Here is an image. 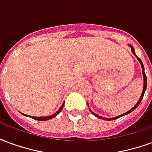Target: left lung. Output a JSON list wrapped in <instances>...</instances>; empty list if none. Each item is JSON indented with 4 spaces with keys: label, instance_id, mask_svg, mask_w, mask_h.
Segmentation results:
<instances>
[{
    "label": "left lung",
    "instance_id": "left-lung-1",
    "mask_svg": "<svg viewBox=\"0 0 152 152\" xmlns=\"http://www.w3.org/2000/svg\"><path fill=\"white\" fill-rule=\"evenodd\" d=\"M129 46H130L131 48V51H132V53H134V55H135L136 56V54H135V52H134V48L132 45H129ZM137 57V56H136ZM137 60L139 61V63H140L141 66H142V76H143V89H142V94H141V97L140 99H139V100H138V102L136 103V105L134 106L133 108H131L129 111H128L127 112H125V113H124V114L122 115H118V116H116V117H114V118H104V117H101V116H99V115H98L97 114H95L94 112H93L91 110H90V108H89V110H90V112H91V113H92L94 115H95L96 117L98 118H100V119H102V120H105V121H113V120H116V119H118V118L121 117V116H123V115H128L129 114L130 112H132L134 110H135V109L137 108V107H138V105L140 104L141 101H142V98H143L144 96V93H145V91H146V89H147V76H146V74H145V72H144V66H143V63H142V60L138 58V57H137ZM88 107H89V104H88Z\"/></svg>",
    "mask_w": 152,
    "mask_h": 152
}]
</instances>
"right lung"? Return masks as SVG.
Here are the masks:
<instances>
[{
	"label": "right lung",
	"instance_id": "1",
	"mask_svg": "<svg viewBox=\"0 0 152 152\" xmlns=\"http://www.w3.org/2000/svg\"><path fill=\"white\" fill-rule=\"evenodd\" d=\"M63 105H64V102H63V104L62 106H61V107L59 108V110L57 112H55L54 114H53L52 115H50V116H41V117H36V116H31V115H28L26 114H22L24 115H26V116H30L31 118H32V119H34V120H37V121H48V120H50V119H52V118L55 117L56 115H58L59 114L60 112L62 111V109H63Z\"/></svg>",
	"mask_w": 152,
	"mask_h": 152
}]
</instances>
